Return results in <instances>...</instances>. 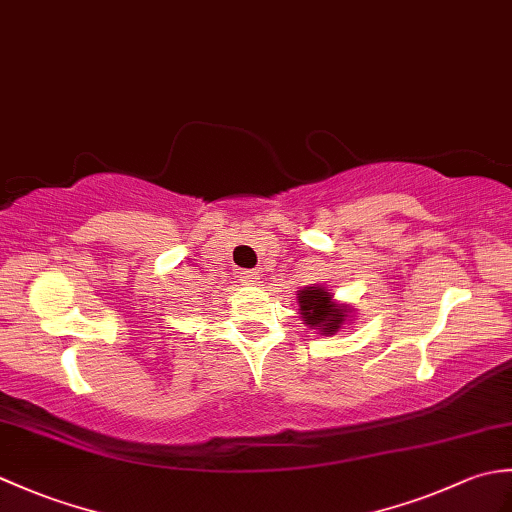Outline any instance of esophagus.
<instances>
[{
    "mask_svg": "<svg viewBox=\"0 0 512 512\" xmlns=\"http://www.w3.org/2000/svg\"><path fill=\"white\" fill-rule=\"evenodd\" d=\"M239 279H242V284L253 286L259 281V273L257 270H242V273H239Z\"/></svg>",
    "mask_w": 512,
    "mask_h": 512,
    "instance_id": "1",
    "label": "esophagus"
}]
</instances>
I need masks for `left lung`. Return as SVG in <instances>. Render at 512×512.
<instances>
[{
    "mask_svg": "<svg viewBox=\"0 0 512 512\" xmlns=\"http://www.w3.org/2000/svg\"><path fill=\"white\" fill-rule=\"evenodd\" d=\"M299 314L310 325L312 330H319L321 334H336L343 323L350 319V308L343 306V303H336L332 299V292H328L321 286H306L299 290Z\"/></svg>",
    "mask_w": 512,
    "mask_h": 512,
    "instance_id": "left-lung-1",
    "label": "left lung"
}]
</instances>
